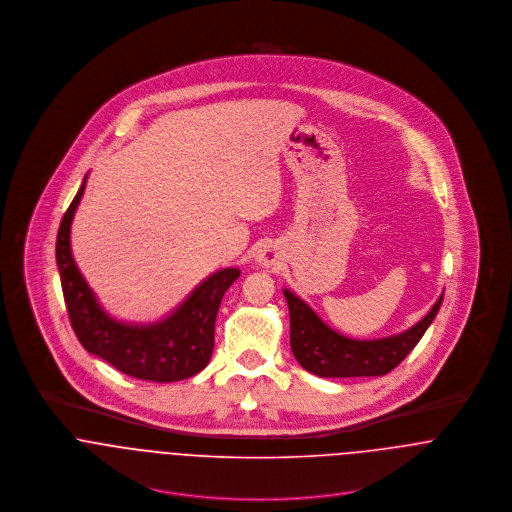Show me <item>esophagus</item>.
Masks as SVG:
<instances>
[{
    "label": "esophagus",
    "instance_id": "obj_1",
    "mask_svg": "<svg viewBox=\"0 0 512 512\" xmlns=\"http://www.w3.org/2000/svg\"><path fill=\"white\" fill-rule=\"evenodd\" d=\"M254 258H256V262H258L260 266L270 268V266L278 260V252H276L274 246H264V248H260V250L256 252Z\"/></svg>",
    "mask_w": 512,
    "mask_h": 512
}]
</instances>
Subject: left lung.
Listing matches in <instances>:
<instances>
[{"label":"left lung","instance_id":"1","mask_svg":"<svg viewBox=\"0 0 512 512\" xmlns=\"http://www.w3.org/2000/svg\"><path fill=\"white\" fill-rule=\"evenodd\" d=\"M290 307V343L293 357L307 372L323 378L382 376L400 365L418 345L438 315L443 293L432 309L410 329L380 337L353 339L329 327L315 309L284 288Z\"/></svg>","mask_w":512,"mask_h":512}]
</instances>
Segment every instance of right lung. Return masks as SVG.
<instances>
[{"label":"right lung","instance_id":"1","mask_svg":"<svg viewBox=\"0 0 512 512\" xmlns=\"http://www.w3.org/2000/svg\"><path fill=\"white\" fill-rule=\"evenodd\" d=\"M88 173L57 234V268L74 335L94 357L120 372L151 382H177L209 365L215 321L224 292L238 280V268L207 276L177 307L157 321L134 323L110 315L74 262L71 226L86 189Z\"/></svg>","mask_w":512,"mask_h":512}]
</instances>
